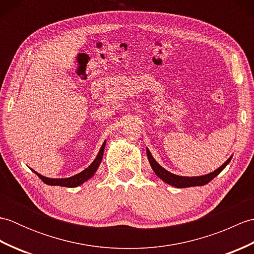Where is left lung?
Wrapping results in <instances>:
<instances>
[{"label": "left lung", "instance_id": "left-lung-1", "mask_svg": "<svg viewBox=\"0 0 254 254\" xmlns=\"http://www.w3.org/2000/svg\"><path fill=\"white\" fill-rule=\"evenodd\" d=\"M147 157L155 174L157 175L161 180L176 188H189V187H196V186L199 187V186L207 185L209 181H212L215 177L218 176L220 172H222V170L229 164V161L231 160V157H229L224 165H222L218 169L210 172L208 175L201 176V177H181V176L171 174V172L167 171L159 164H157V161L154 159V157L148 149H147Z\"/></svg>", "mask_w": 254, "mask_h": 254}]
</instances>
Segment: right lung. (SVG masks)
I'll list each match as a JSON object with an SVG mask.
<instances>
[{
  "instance_id": "obj_1",
  "label": "right lung",
  "mask_w": 254,
  "mask_h": 254,
  "mask_svg": "<svg viewBox=\"0 0 254 254\" xmlns=\"http://www.w3.org/2000/svg\"><path fill=\"white\" fill-rule=\"evenodd\" d=\"M105 145L106 142H104L102 144V146L99 150L98 155H97L96 159L93 161V163L90 164V166L88 168H86L85 170H83L82 172H79V174L75 175L71 178H65V179H51V178H47L41 176L39 174H37L36 171H34L35 174L40 178V179L44 181L46 185H49V186H60V187H66V188H75V187H78L84 183L85 181H87L89 178H91L94 176L95 172L98 169V167L101 163V159H102V156H104V149H105Z\"/></svg>"
}]
</instances>
